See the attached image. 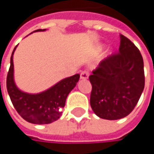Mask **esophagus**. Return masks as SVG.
<instances>
[{"label":"esophagus","mask_w":154,"mask_h":154,"mask_svg":"<svg viewBox=\"0 0 154 154\" xmlns=\"http://www.w3.org/2000/svg\"><path fill=\"white\" fill-rule=\"evenodd\" d=\"M89 76V71L88 70H84L80 73V79L82 80H86Z\"/></svg>","instance_id":"esophagus-1"}]
</instances>
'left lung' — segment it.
<instances>
[{"mask_svg":"<svg viewBox=\"0 0 154 154\" xmlns=\"http://www.w3.org/2000/svg\"><path fill=\"white\" fill-rule=\"evenodd\" d=\"M90 104L100 118L117 120L132 112L145 86L143 58L138 48L120 36L119 51L107 56L89 76Z\"/></svg>","mask_w":154,"mask_h":154,"instance_id":"1","label":"left lung"}]
</instances>
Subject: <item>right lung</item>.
<instances>
[{
  "label": "right lung",
  "mask_w": 154,
  "mask_h": 154,
  "mask_svg": "<svg viewBox=\"0 0 154 154\" xmlns=\"http://www.w3.org/2000/svg\"><path fill=\"white\" fill-rule=\"evenodd\" d=\"M45 31L42 29L35 32ZM12 53L10 68L7 77V89L13 105L23 119L34 124H48L61 116L60 109L65 106L68 93L76 86L80 74L61 80L49 90L38 94H29L20 91L14 81V62Z\"/></svg>",
  "instance_id": "1"
}]
</instances>
